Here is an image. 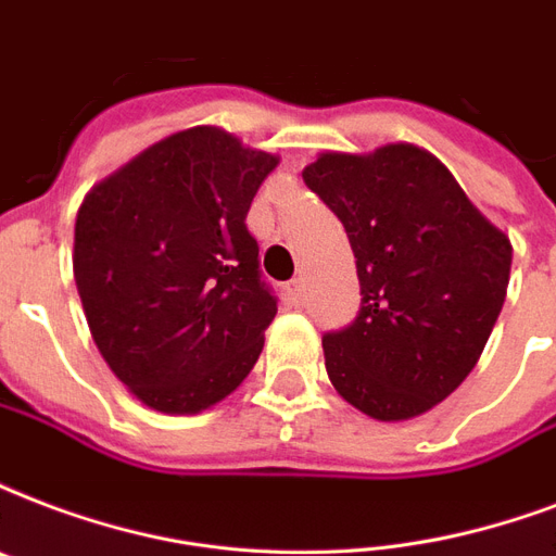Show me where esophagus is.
<instances>
[{
    "mask_svg": "<svg viewBox=\"0 0 556 556\" xmlns=\"http://www.w3.org/2000/svg\"><path fill=\"white\" fill-rule=\"evenodd\" d=\"M303 291H306V282H303V277H294L291 282H288V294L294 296V300H300V296H303Z\"/></svg>",
    "mask_w": 556,
    "mask_h": 556,
    "instance_id": "esophagus-1",
    "label": "esophagus"
}]
</instances>
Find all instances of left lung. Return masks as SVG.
<instances>
[{"label": "left lung", "mask_w": 556, "mask_h": 556, "mask_svg": "<svg viewBox=\"0 0 556 556\" xmlns=\"http://www.w3.org/2000/svg\"><path fill=\"white\" fill-rule=\"evenodd\" d=\"M303 180L344 224L362 282L353 326L324 334L329 381L381 422L426 414L484 353L514 244L438 156L410 142L324 151Z\"/></svg>", "instance_id": "8db88e82"}]
</instances>
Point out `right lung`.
<instances>
[{"instance_id": "add662e5", "label": "right lung", "mask_w": 556, "mask_h": 556, "mask_svg": "<svg viewBox=\"0 0 556 556\" xmlns=\"http://www.w3.org/2000/svg\"><path fill=\"white\" fill-rule=\"evenodd\" d=\"M277 154L215 125L177 130L92 186L72 270L101 358L160 414H201L248 379L277 315L248 210Z\"/></svg>"}]
</instances>
